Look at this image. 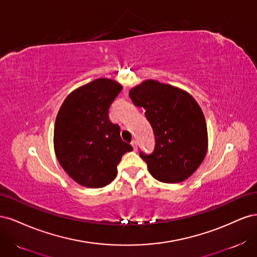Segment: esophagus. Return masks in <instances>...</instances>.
Here are the masks:
<instances>
[{
	"instance_id": "obj_1",
	"label": "esophagus",
	"mask_w": 257,
	"mask_h": 257,
	"mask_svg": "<svg viewBox=\"0 0 257 257\" xmlns=\"http://www.w3.org/2000/svg\"><path fill=\"white\" fill-rule=\"evenodd\" d=\"M131 145H132V147H133L134 151H136V150H137V142H136V141H132Z\"/></svg>"
}]
</instances>
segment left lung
<instances>
[{"mask_svg": "<svg viewBox=\"0 0 257 257\" xmlns=\"http://www.w3.org/2000/svg\"><path fill=\"white\" fill-rule=\"evenodd\" d=\"M137 107L145 108L155 148L139 153L157 180L179 183L191 177L208 150V132L203 110L188 92L167 83L148 79L130 90Z\"/></svg>", "mask_w": 257, "mask_h": 257, "instance_id": "obj_1", "label": "left lung"}]
</instances>
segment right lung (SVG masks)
<instances>
[{"mask_svg": "<svg viewBox=\"0 0 257 257\" xmlns=\"http://www.w3.org/2000/svg\"><path fill=\"white\" fill-rule=\"evenodd\" d=\"M122 85L98 78L69 93L54 123L53 146L65 173L85 188L98 189L116 176L122 155L133 150L108 111Z\"/></svg>", "mask_w": 257, "mask_h": 257, "instance_id": "right-lung-1", "label": "right lung"}]
</instances>
